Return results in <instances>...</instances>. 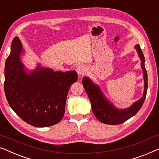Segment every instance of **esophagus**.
Wrapping results in <instances>:
<instances>
[{
  "label": "esophagus",
  "mask_w": 159,
  "mask_h": 159,
  "mask_svg": "<svg viewBox=\"0 0 159 159\" xmlns=\"http://www.w3.org/2000/svg\"><path fill=\"white\" fill-rule=\"evenodd\" d=\"M76 70H77L78 75L80 77V76H82L85 74V72H86V67H85L84 64H80L79 66H77Z\"/></svg>",
  "instance_id": "obj_1"
}]
</instances>
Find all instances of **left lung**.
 I'll return each mask as SVG.
<instances>
[{"label":"left lung","instance_id":"left-lung-1","mask_svg":"<svg viewBox=\"0 0 159 159\" xmlns=\"http://www.w3.org/2000/svg\"><path fill=\"white\" fill-rule=\"evenodd\" d=\"M134 48L136 49L141 61V66L144 79V91L141 98L135 101L129 107L119 109L114 106L113 104L105 98L98 84L94 83L87 77H84L82 79V84L90 100L93 113L101 123L108 125H118L123 123L134 116L143 104L148 89V75L145 67V58L140 45L136 44Z\"/></svg>","mask_w":159,"mask_h":159}]
</instances>
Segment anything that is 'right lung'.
<instances>
[{"instance_id":"right-lung-1","label":"right lung","mask_w":159,"mask_h":159,"mask_svg":"<svg viewBox=\"0 0 159 159\" xmlns=\"http://www.w3.org/2000/svg\"><path fill=\"white\" fill-rule=\"evenodd\" d=\"M24 52L19 38L13 39L4 71L7 100L29 125L39 128L54 125L63 118L69 89L77 80V72H54L40 64L26 72L20 60Z\"/></svg>"}]
</instances>
